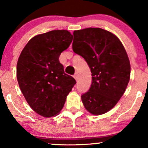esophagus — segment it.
Wrapping results in <instances>:
<instances>
[{
	"label": "esophagus",
	"instance_id": "1",
	"mask_svg": "<svg viewBox=\"0 0 148 148\" xmlns=\"http://www.w3.org/2000/svg\"><path fill=\"white\" fill-rule=\"evenodd\" d=\"M74 78L76 79V81H77L78 79H79V74H78L77 72L75 73V74L74 75Z\"/></svg>",
	"mask_w": 148,
	"mask_h": 148
}]
</instances>
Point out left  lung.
<instances>
[{"label":"left lung","instance_id":"obj_1","mask_svg":"<svg viewBox=\"0 0 148 148\" xmlns=\"http://www.w3.org/2000/svg\"><path fill=\"white\" fill-rule=\"evenodd\" d=\"M72 49L85 59L92 73V84L81 95L86 109L101 115L113 108L126 90L130 62L120 40L99 28L74 31Z\"/></svg>","mask_w":148,"mask_h":148}]
</instances>
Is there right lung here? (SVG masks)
<instances>
[{
	"label": "right lung",
	"mask_w": 148,
	"mask_h": 148,
	"mask_svg": "<svg viewBox=\"0 0 148 148\" xmlns=\"http://www.w3.org/2000/svg\"><path fill=\"white\" fill-rule=\"evenodd\" d=\"M65 30H51L35 36L18 58L16 76L20 89L34 111L45 118L55 116L63 108L76 84L65 74L59 56L72 41Z\"/></svg>",
	"instance_id": "right-lung-1"
}]
</instances>
